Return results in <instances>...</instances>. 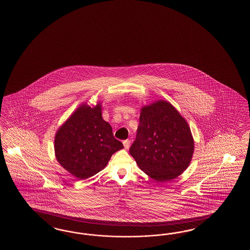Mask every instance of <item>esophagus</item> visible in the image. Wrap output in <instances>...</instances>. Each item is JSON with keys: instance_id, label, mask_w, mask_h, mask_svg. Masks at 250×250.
Segmentation results:
<instances>
[{"instance_id": "obj_1", "label": "esophagus", "mask_w": 250, "mask_h": 250, "mask_svg": "<svg viewBox=\"0 0 250 250\" xmlns=\"http://www.w3.org/2000/svg\"><path fill=\"white\" fill-rule=\"evenodd\" d=\"M123 146H124L125 149H128L129 146H130V140H129V139L124 140V141H123Z\"/></svg>"}]
</instances>
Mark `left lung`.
<instances>
[{
    "label": "left lung",
    "instance_id": "obj_1",
    "mask_svg": "<svg viewBox=\"0 0 250 250\" xmlns=\"http://www.w3.org/2000/svg\"><path fill=\"white\" fill-rule=\"evenodd\" d=\"M194 147L190 127L170 103L158 100L141 108L129 153L150 178L167 182L181 175L191 162Z\"/></svg>",
    "mask_w": 250,
    "mask_h": 250
}]
</instances>
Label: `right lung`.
I'll use <instances>...</instances> for the list:
<instances>
[{"instance_id": "right-lung-1", "label": "right lung", "mask_w": 250, "mask_h": 250, "mask_svg": "<svg viewBox=\"0 0 250 250\" xmlns=\"http://www.w3.org/2000/svg\"><path fill=\"white\" fill-rule=\"evenodd\" d=\"M123 148L112 126L102 117V104L78 107L59 127L54 153L59 164L78 180H85L105 168L112 154Z\"/></svg>"}]
</instances>
